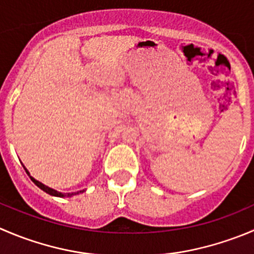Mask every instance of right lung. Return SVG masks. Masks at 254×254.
<instances>
[{
  "label": "right lung",
  "instance_id": "obj_1",
  "mask_svg": "<svg viewBox=\"0 0 254 254\" xmlns=\"http://www.w3.org/2000/svg\"><path fill=\"white\" fill-rule=\"evenodd\" d=\"M23 167H24V166H23ZM24 170H26V172H27V174L29 175L28 170H27L26 167H24ZM29 177H31V180H32V181H33L34 184H36L37 186L39 187V189H41V190H43L44 192L49 193V195H52V196H56V197H72V196H74V195H79V193L84 192V190H83V191H77V192H70V193H63V192H59V191H57V190L52 189V187H48V186H46V185H44V184H42V182L37 181V180L34 179V177H32L31 175H29Z\"/></svg>",
  "mask_w": 254,
  "mask_h": 254
}]
</instances>
